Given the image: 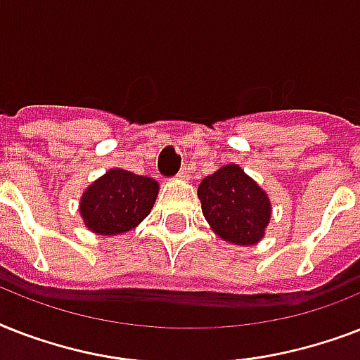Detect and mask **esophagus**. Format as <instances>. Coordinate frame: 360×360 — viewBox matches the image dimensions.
Returning <instances> with one entry per match:
<instances>
[{"instance_id": "obj_1", "label": "esophagus", "mask_w": 360, "mask_h": 360, "mask_svg": "<svg viewBox=\"0 0 360 360\" xmlns=\"http://www.w3.org/2000/svg\"><path fill=\"white\" fill-rule=\"evenodd\" d=\"M177 179L183 181V183L191 179V168H183V169H181L179 174H177Z\"/></svg>"}]
</instances>
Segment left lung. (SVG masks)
<instances>
[{"label":"left lung","mask_w":360,"mask_h":360,"mask_svg":"<svg viewBox=\"0 0 360 360\" xmlns=\"http://www.w3.org/2000/svg\"><path fill=\"white\" fill-rule=\"evenodd\" d=\"M202 213L222 240L237 246L257 245L271 220L267 192L239 164H226L198 186Z\"/></svg>","instance_id":"left-lung-1"}]
</instances>
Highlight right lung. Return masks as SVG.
Returning <instances> with one entry per match:
<instances>
[{
  "label": "right lung",
  "mask_w": 360,
  "mask_h": 360,
  "mask_svg": "<svg viewBox=\"0 0 360 360\" xmlns=\"http://www.w3.org/2000/svg\"><path fill=\"white\" fill-rule=\"evenodd\" d=\"M157 196L158 183L153 177L112 168L84 191L78 211L93 233L120 236L151 213Z\"/></svg>",
  "instance_id": "1"
}]
</instances>
